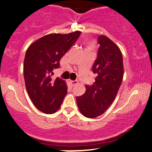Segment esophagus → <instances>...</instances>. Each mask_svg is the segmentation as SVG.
Masks as SVG:
<instances>
[{"mask_svg": "<svg viewBox=\"0 0 152 152\" xmlns=\"http://www.w3.org/2000/svg\"><path fill=\"white\" fill-rule=\"evenodd\" d=\"M78 82H79V81H78L77 80H74V81H71V84H72L73 86H75V85H76V84H77Z\"/></svg>", "mask_w": 152, "mask_h": 152, "instance_id": "obj_1", "label": "esophagus"}]
</instances>
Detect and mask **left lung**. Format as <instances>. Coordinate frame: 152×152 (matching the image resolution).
I'll use <instances>...</instances> for the list:
<instances>
[{"label": "left lung", "mask_w": 152, "mask_h": 152, "mask_svg": "<svg viewBox=\"0 0 152 152\" xmlns=\"http://www.w3.org/2000/svg\"><path fill=\"white\" fill-rule=\"evenodd\" d=\"M99 48L92 66L96 77L92 85H86V91L76 97L83 115L95 118L101 115L114 101L123 78V56L121 50L107 37H98Z\"/></svg>", "instance_id": "left-lung-1"}]
</instances>
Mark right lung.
I'll return each mask as SVG.
<instances>
[{
    "label": "right lung",
    "mask_w": 152,
    "mask_h": 152,
    "mask_svg": "<svg viewBox=\"0 0 152 152\" xmlns=\"http://www.w3.org/2000/svg\"><path fill=\"white\" fill-rule=\"evenodd\" d=\"M81 33L48 34L32 43L26 52L24 77L26 91L34 106L45 114L56 113L67 94L65 81L58 77L54 79L52 76Z\"/></svg>",
    "instance_id": "1"
}]
</instances>
